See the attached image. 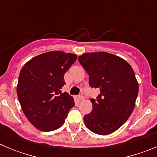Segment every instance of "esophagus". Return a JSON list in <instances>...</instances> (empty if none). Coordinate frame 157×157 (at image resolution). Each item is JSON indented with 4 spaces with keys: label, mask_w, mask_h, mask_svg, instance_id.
<instances>
[{
    "label": "esophagus",
    "mask_w": 157,
    "mask_h": 157,
    "mask_svg": "<svg viewBox=\"0 0 157 157\" xmlns=\"http://www.w3.org/2000/svg\"><path fill=\"white\" fill-rule=\"evenodd\" d=\"M78 99L79 100V101H84V99H85V98H84V97H83L82 95H79L78 96Z\"/></svg>",
    "instance_id": "34e87169"
}]
</instances>
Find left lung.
Here are the masks:
<instances>
[{
    "instance_id": "left-lung-1",
    "label": "left lung",
    "mask_w": 157,
    "mask_h": 157,
    "mask_svg": "<svg viewBox=\"0 0 157 157\" xmlns=\"http://www.w3.org/2000/svg\"><path fill=\"white\" fill-rule=\"evenodd\" d=\"M78 61L90 76L91 87L100 89L91 99L93 111L84 116L86 127L99 135L117 130L131 115L138 94V82L125 59L106 52H86Z\"/></svg>"
}]
</instances>
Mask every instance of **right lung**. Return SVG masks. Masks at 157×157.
<instances>
[{
  "label": "right lung",
  "mask_w": 157,
  "mask_h": 157,
  "mask_svg": "<svg viewBox=\"0 0 157 157\" xmlns=\"http://www.w3.org/2000/svg\"><path fill=\"white\" fill-rule=\"evenodd\" d=\"M76 59L75 54L51 51L32 58L20 71L16 89L19 104L38 130L59 128L74 107V98L60 89L65 84L63 75Z\"/></svg>",
  "instance_id": "add662e5"
}]
</instances>
